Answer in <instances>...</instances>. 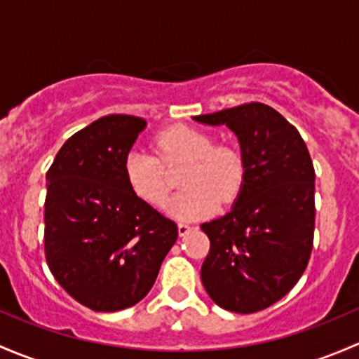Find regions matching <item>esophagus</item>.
<instances>
[{
	"mask_svg": "<svg viewBox=\"0 0 359 359\" xmlns=\"http://www.w3.org/2000/svg\"><path fill=\"white\" fill-rule=\"evenodd\" d=\"M190 230H191L190 224H187V223H180L178 224V233H180V236H184Z\"/></svg>",
	"mask_w": 359,
	"mask_h": 359,
	"instance_id": "1",
	"label": "esophagus"
}]
</instances>
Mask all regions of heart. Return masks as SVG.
<instances>
[{
    "label": "heart",
    "instance_id": "b5f03b06",
    "mask_svg": "<svg viewBox=\"0 0 359 359\" xmlns=\"http://www.w3.org/2000/svg\"><path fill=\"white\" fill-rule=\"evenodd\" d=\"M154 154L133 150L124 161V178L136 198L162 207L171 194L165 165L187 164L180 183L184 187L172 198L168 212L180 221H198L223 204H231L245 183V158L233 145H212V136L201 129L175 126L158 133Z\"/></svg>",
    "mask_w": 359,
    "mask_h": 359
}]
</instances>
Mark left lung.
Masks as SVG:
<instances>
[{"label": "left lung", "instance_id": "left-lung-1", "mask_svg": "<svg viewBox=\"0 0 359 359\" xmlns=\"http://www.w3.org/2000/svg\"><path fill=\"white\" fill-rule=\"evenodd\" d=\"M235 133L247 172L228 214L201 224L210 249L201 278L226 311H261L289 294L308 266L315 231V169L297 129L252 102L195 116Z\"/></svg>", "mask_w": 359, "mask_h": 359}]
</instances>
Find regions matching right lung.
Instances as JSON below:
<instances>
[{"instance_id": "add662e5", "label": "right lung", "mask_w": 359, "mask_h": 359, "mask_svg": "<svg viewBox=\"0 0 359 359\" xmlns=\"http://www.w3.org/2000/svg\"><path fill=\"white\" fill-rule=\"evenodd\" d=\"M145 128L142 117H100L70 136L46 172V262L70 297L93 311L142 301L178 238L175 221L126 183L124 161Z\"/></svg>"}]
</instances>
